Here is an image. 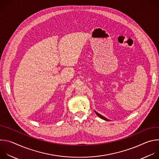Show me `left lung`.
Returning <instances> with one entry per match:
<instances>
[{"label": "left lung", "instance_id": "left-lung-1", "mask_svg": "<svg viewBox=\"0 0 159 159\" xmlns=\"http://www.w3.org/2000/svg\"><path fill=\"white\" fill-rule=\"evenodd\" d=\"M95 111V112L96 113V115L99 117V118H101V119H102V120H105V121H109V120H107L106 118H105L104 116H102V115H101L100 114H99L98 112H97L96 111Z\"/></svg>", "mask_w": 159, "mask_h": 159}]
</instances>
